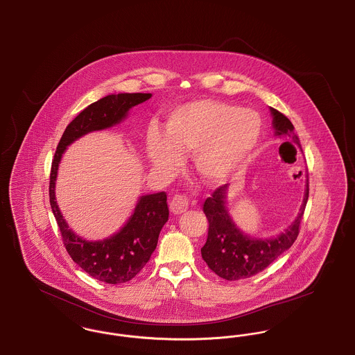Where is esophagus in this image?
Wrapping results in <instances>:
<instances>
[{"instance_id": "34e87169", "label": "esophagus", "mask_w": 355, "mask_h": 355, "mask_svg": "<svg viewBox=\"0 0 355 355\" xmlns=\"http://www.w3.org/2000/svg\"><path fill=\"white\" fill-rule=\"evenodd\" d=\"M189 209V198L182 194H175L171 201H170V210L174 214H181L185 213Z\"/></svg>"}]
</instances>
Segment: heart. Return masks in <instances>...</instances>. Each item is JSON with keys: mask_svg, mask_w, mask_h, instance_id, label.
<instances>
[{"mask_svg": "<svg viewBox=\"0 0 355 355\" xmlns=\"http://www.w3.org/2000/svg\"><path fill=\"white\" fill-rule=\"evenodd\" d=\"M262 119L252 109L216 100H196L170 110L165 133L150 128L146 153L155 169L171 171L182 153H194V166L207 184L229 180L253 153Z\"/></svg>", "mask_w": 355, "mask_h": 355, "instance_id": "heart-1", "label": "heart"}]
</instances>
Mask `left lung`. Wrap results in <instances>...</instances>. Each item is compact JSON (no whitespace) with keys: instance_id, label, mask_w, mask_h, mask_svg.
<instances>
[{"instance_id":"left-lung-1","label":"left lung","mask_w":355,"mask_h":355,"mask_svg":"<svg viewBox=\"0 0 355 355\" xmlns=\"http://www.w3.org/2000/svg\"><path fill=\"white\" fill-rule=\"evenodd\" d=\"M270 112L275 135H286L291 142L301 148L300 138L294 133V126L290 119L274 107H270ZM226 193L227 184L216 189L211 197L206 198L203 203L209 232L201 254L210 270L223 279L236 281L265 270L271 262L291 248L300 234V226L309 198V181L298 217L284 233L269 239L252 238L236 227L226 207Z\"/></svg>"}]
</instances>
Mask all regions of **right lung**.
Segmentation results:
<instances>
[{
	"label": "right lung",
	"instance_id": "right-lung-1",
	"mask_svg": "<svg viewBox=\"0 0 355 355\" xmlns=\"http://www.w3.org/2000/svg\"><path fill=\"white\" fill-rule=\"evenodd\" d=\"M150 97V93H121L93 102L67 126L51 162L49 200L64 246L71 259L90 277L112 285L130 281L150 259L159 232L169 218L166 193L142 196L135 213L117 234L90 242L69 229L58 209L54 191L57 170L62 154L71 142L90 132L117 125L133 106Z\"/></svg>",
	"mask_w": 355,
	"mask_h": 355
}]
</instances>
